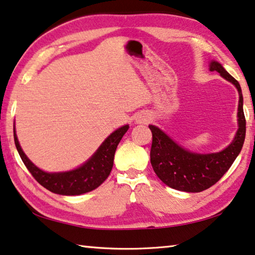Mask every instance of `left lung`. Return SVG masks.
I'll return each instance as SVG.
<instances>
[{
  "label": "left lung",
  "instance_id": "obj_1",
  "mask_svg": "<svg viewBox=\"0 0 255 255\" xmlns=\"http://www.w3.org/2000/svg\"><path fill=\"white\" fill-rule=\"evenodd\" d=\"M210 70L219 72L221 77L234 83L239 93V128L229 146L218 153H193L181 147L158 127L149 126L152 131L150 158L154 173L166 185L180 191L200 192L214 185L234 164L245 140L246 120L241 86L218 62L213 60Z\"/></svg>",
  "mask_w": 255,
  "mask_h": 255
}]
</instances>
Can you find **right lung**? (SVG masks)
I'll return each instance as SVG.
<instances>
[{
	"label": "right lung",
	"mask_w": 255,
	"mask_h": 255,
	"mask_svg": "<svg viewBox=\"0 0 255 255\" xmlns=\"http://www.w3.org/2000/svg\"><path fill=\"white\" fill-rule=\"evenodd\" d=\"M129 126L117 129L98 147L95 154L79 168L65 173H45L33 164L19 145L16 131L13 130L14 144L22 162L39 183L49 191L64 196H78L96 189L109 177L113 167L117 146L126 134Z\"/></svg>",
	"instance_id": "1"
}]
</instances>
